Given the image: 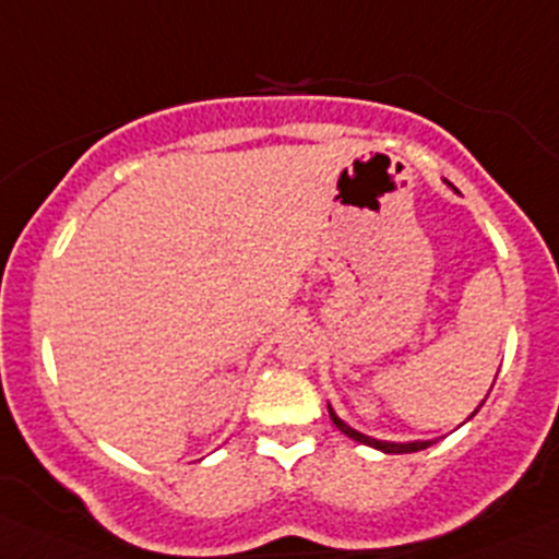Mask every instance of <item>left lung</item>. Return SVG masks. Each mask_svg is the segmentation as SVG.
<instances>
[{"label": "left lung", "instance_id": "left-lung-1", "mask_svg": "<svg viewBox=\"0 0 559 559\" xmlns=\"http://www.w3.org/2000/svg\"><path fill=\"white\" fill-rule=\"evenodd\" d=\"M328 412H330V420H333L335 429H338L341 435H346V437H349V440H355V442H362V445L377 448V451H384V453H415V451H424V448L431 445V442H406V445H399V442L373 440V437H366V435H360V431L349 429V426H346L344 420H341V417L335 415L333 409H330V406H328ZM475 412H478V409H475ZM475 412H473V415H475Z\"/></svg>", "mask_w": 559, "mask_h": 559}]
</instances>
